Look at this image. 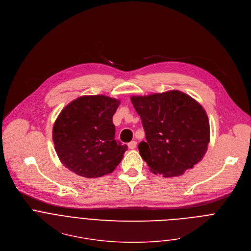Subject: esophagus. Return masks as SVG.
I'll list each match as a JSON object with an SVG mask.
<instances>
[{"label": "esophagus", "instance_id": "esophagus-1", "mask_svg": "<svg viewBox=\"0 0 251 251\" xmlns=\"http://www.w3.org/2000/svg\"><path fill=\"white\" fill-rule=\"evenodd\" d=\"M128 146H129V149L133 150V149H135V148H136V146H137V142H136V141H131V142L128 144Z\"/></svg>", "mask_w": 251, "mask_h": 251}]
</instances>
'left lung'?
<instances>
[{
  "label": "left lung",
  "mask_w": 251,
  "mask_h": 251,
  "mask_svg": "<svg viewBox=\"0 0 251 251\" xmlns=\"http://www.w3.org/2000/svg\"><path fill=\"white\" fill-rule=\"evenodd\" d=\"M131 101L146 133L139 151L152 174L179 176L203 158L210 142V123L198 101L176 90L134 96Z\"/></svg>",
  "instance_id": "left-lung-1"
}]
</instances>
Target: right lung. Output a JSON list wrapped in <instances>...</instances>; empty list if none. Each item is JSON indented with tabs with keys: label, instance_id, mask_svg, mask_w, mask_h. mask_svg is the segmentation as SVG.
Masks as SVG:
<instances>
[{
	"label": "right lung",
	"instance_id": "right-lung-1",
	"mask_svg": "<svg viewBox=\"0 0 251 251\" xmlns=\"http://www.w3.org/2000/svg\"><path fill=\"white\" fill-rule=\"evenodd\" d=\"M120 100L106 96H83L58 115L52 131L60 161L75 175L97 178L111 174L127 150L115 140L112 116Z\"/></svg>",
	"mask_w": 251,
	"mask_h": 251
}]
</instances>
